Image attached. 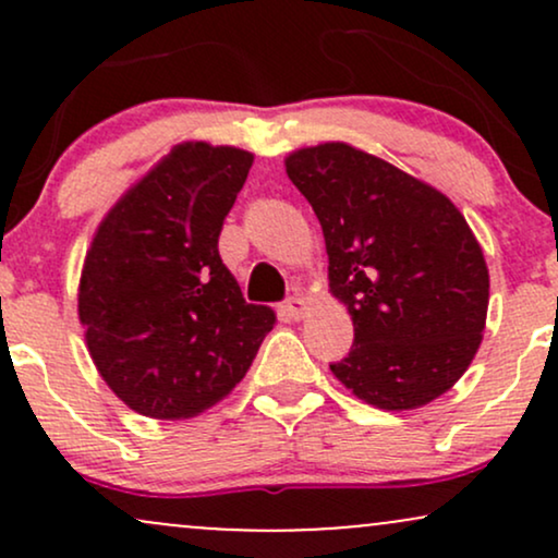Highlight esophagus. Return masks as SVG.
I'll list each match as a JSON object with an SVG mask.
<instances>
[{
    "label": "esophagus",
    "instance_id": "obj_1",
    "mask_svg": "<svg viewBox=\"0 0 558 558\" xmlns=\"http://www.w3.org/2000/svg\"><path fill=\"white\" fill-rule=\"evenodd\" d=\"M280 310H283V315H286V317H291V319H304L306 312H310V304H306L304 299L291 296V299L286 301L283 306H280Z\"/></svg>",
    "mask_w": 558,
    "mask_h": 558
}]
</instances>
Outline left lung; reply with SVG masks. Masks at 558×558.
I'll list each match as a JSON object with an SVG mask.
<instances>
[{"mask_svg": "<svg viewBox=\"0 0 558 558\" xmlns=\"http://www.w3.org/2000/svg\"><path fill=\"white\" fill-rule=\"evenodd\" d=\"M286 172L323 226L330 293L354 323L332 375L386 412L444 396L475 360L490 296L457 204L345 141L291 151Z\"/></svg>", "mask_w": 558, "mask_h": 558, "instance_id": "left-lung-1", "label": "left lung"}]
</instances>
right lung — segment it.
I'll use <instances>...</instances> for the list:
<instances>
[{"mask_svg":"<svg viewBox=\"0 0 558 558\" xmlns=\"http://www.w3.org/2000/svg\"><path fill=\"white\" fill-rule=\"evenodd\" d=\"M254 155L183 141L101 217L83 259L78 319L96 373L125 407L189 420L243 380L275 325L246 304L217 241Z\"/></svg>","mask_w":558,"mask_h":558,"instance_id":"obj_1","label":"right lung"}]
</instances>
